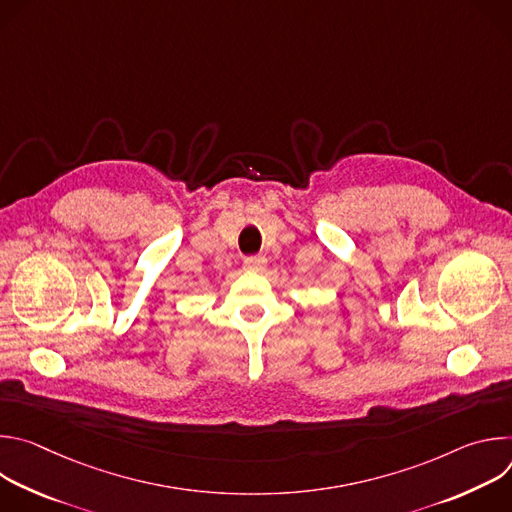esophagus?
Masks as SVG:
<instances>
[{"instance_id":"esophagus-1","label":"esophagus","mask_w":512,"mask_h":512,"mask_svg":"<svg viewBox=\"0 0 512 512\" xmlns=\"http://www.w3.org/2000/svg\"><path fill=\"white\" fill-rule=\"evenodd\" d=\"M267 267V259L263 255H253L243 259V269L245 271H263Z\"/></svg>"}]
</instances>
